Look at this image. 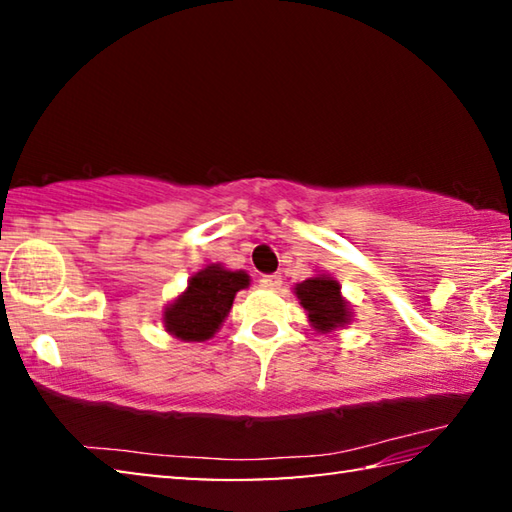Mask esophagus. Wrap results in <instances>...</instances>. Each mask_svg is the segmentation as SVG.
I'll return each mask as SVG.
<instances>
[{
    "label": "esophagus",
    "mask_w": 512,
    "mask_h": 512,
    "mask_svg": "<svg viewBox=\"0 0 512 512\" xmlns=\"http://www.w3.org/2000/svg\"><path fill=\"white\" fill-rule=\"evenodd\" d=\"M259 287H264V289H280L282 287V275H277V273H273V275H262L259 277Z\"/></svg>",
    "instance_id": "esophagus-1"
}]
</instances>
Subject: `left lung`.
Segmentation results:
<instances>
[{"label": "left lung", "mask_w": 512, "mask_h": 512, "mask_svg": "<svg viewBox=\"0 0 512 512\" xmlns=\"http://www.w3.org/2000/svg\"><path fill=\"white\" fill-rule=\"evenodd\" d=\"M300 305L307 309V316L318 332H329L345 325L350 320L348 302L341 298L339 282L332 277L320 275L300 282L296 287Z\"/></svg>", "instance_id": "1"}]
</instances>
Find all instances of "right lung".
Wrapping results in <instances>:
<instances>
[{"label": "right lung", "mask_w": 512, "mask_h": 512, "mask_svg": "<svg viewBox=\"0 0 512 512\" xmlns=\"http://www.w3.org/2000/svg\"><path fill=\"white\" fill-rule=\"evenodd\" d=\"M250 284L244 271L207 266L187 284V291L164 311V327L180 341H205L228 316L239 289Z\"/></svg>", "instance_id": "add662e5"}]
</instances>
